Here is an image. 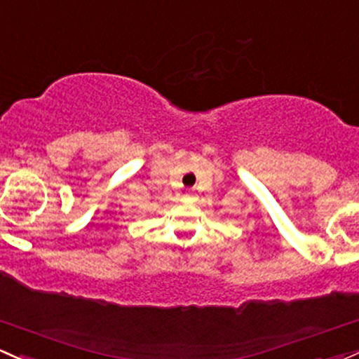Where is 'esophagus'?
<instances>
[{
    "label": "esophagus",
    "instance_id": "obj_1",
    "mask_svg": "<svg viewBox=\"0 0 359 359\" xmlns=\"http://www.w3.org/2000/svg\"><path fill=\"white\" fill-rule=\"evenodd\" d=\"M189 194H192V192H191V191H189Z\"/></svg>",
    "mask_w": 359,
    "mask_h": 359
}]
</instances>
